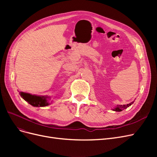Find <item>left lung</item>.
Wrapping results in <instances>:
<instances>
[{
	"label": "left lung",
	"mask_w": 157,
	"mask_h": 157,
	"mask_svg": "<svg viewBox=\"0 0 157 157\" xmlns=\"http://www.w3.org/2000/svg\"><path fill=\"white\" fill-rule=\"evenodd\" d=\"M134 103V101H132V103H129V104H126V105H117V107H115V109H113V110L115 111H122V110H124V109H126L127 107H128L129 106H130L132 104Z\"/></svg>",
	"instance_id": "8db88e82"
}]
</instances>
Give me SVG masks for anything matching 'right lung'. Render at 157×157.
I'll return each instance as SVG.
<instances>
[{"mask_svg": "<svg viewBox=\"0 0 157 157\" xmlns=\"http://www.w3.org/2000/svg\"><path fill=\"white\" fill-rule=\"evenodd\" d=\"M20 96L21 98L25 99L26 101L29 103L30 105L34 107H45L49 105L48 102V96H36V95H32L28 93H24L20 92Z\"/></svg>", "mask_w": 157, "mask_h": 157, "instance_id": "right-lung-1", "label": "right lung"}]
</instances>
